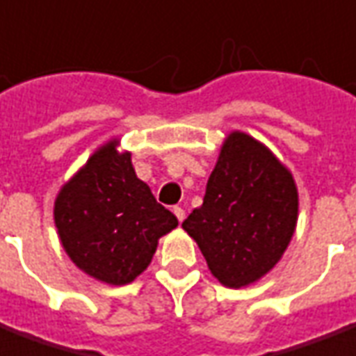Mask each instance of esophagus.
Instances as JSON below:
<instances>
[{
    "mask_svg": "<svg viewBox=\"0 0 356 356\" xmlns=\"http://www.w3.org/2000/svg\"><path fill=\"white\" fill-rule=\"evenodd\" d=\"M173 213H175V216H177L179 222L184 220V209L183 207H173Z\"/></svg>",
    "mask_w": 356,
    "mask_h": 356,
    "instance_id": "esophagus-1",
    "label": "esophagus"
}]
</instances>
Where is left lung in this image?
<instances>
[{"label": "left lung", "mask_w": 356, "mask_h": 356, "mask_svg": "<svg viewBox=\"0 0 356 356\" xmlns=\"http://www.w3.org/2000/svg\"><path fill=\"white\" fill-rule=\"evenodd\" d=\"M298 192L291 172L256 138L233 130L207 181L202 207L183 229L222 286L246 287L267 275L291 243Z\"/></svg>", "instance_id": "1"}]
</instances>
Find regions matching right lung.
Instances as JSON below:
<instances>
[{"mask_svg":"<svg viewBox=\"0 0 356 356\" xmlns=\"http://www.w3.org/2000/svg\"><path fill=\"white\" fill-rule=\"evenodd\" d=\"M110 140L61 186L54 203L59 241L76 267L110 286H124L153 259L159 238L177 227L138 179L129 151Z\"/></svg>","mask_w":356,"mask_h":356,"instance_id":"obj_1","label":"right lung"}]
</instances>
